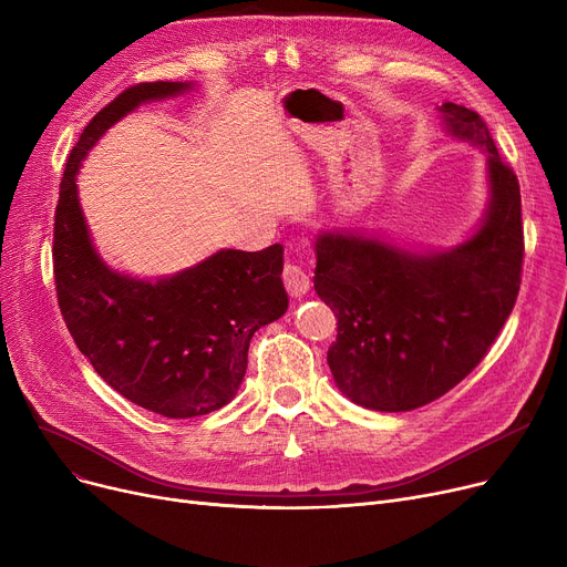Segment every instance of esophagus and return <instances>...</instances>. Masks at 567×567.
Listing matches in <instances>:
<instances>
[{"instance_id":"34e87169","label":"esophagus","mask_w":567,"mask_h":567,"mask_svg":"<svg viewBox=\"0 0 567 567\" xmlns=\"http://www.w3.org/2000/svg\"><path fill=\"white\" fill-rule=\"evenodd\" d=\"M282 282L291 299H303V296L310 291V276L299 264H285Z\"/></svg>"}]
</instances>
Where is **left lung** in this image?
Segmentation results:
<instances>
[{
  "label": "left lung",
  "instance_id": "obj_1",
  "mask_svg": "<svg viewBox=\"0 0 567 567\" xmlns=\"http://www.w3.org/2000/svg\"><path fill=\"white\" fill-rule=\"evenodd\" d=\"M436 110L445 135L485 156L487 206L471 234L451 248L363 229L315 236V291L338 317L329 368L342 395L372 411H411L455 389L496 340L522 282L517 176L478 112Z\"/></svg>",
  "mask_w": 567,
  "mask_h": 567
}]
</instances>
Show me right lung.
<instances>
[{
	"label": "right lung",
	"instance_id": "1",
	"mask_svg": "<svg viewBox=\"0 0 567 567\" xmlns=\"http://www.w3.org/2000/svg\"><path fill=\"white\" fill-rule=\"evenodd\" d=\"M195 86L144 82L103 107L73 146L54 214L56 296L78 349L118 395L165 419L229 404L246 377L255 331L289 306L280 244L259 252L220 248L161 278L116 271L94 246L78 195L82 161L140 105Z\"/></svg>",
	"mask_w": 567,
	"mask_h": 567
}]
</instances>
